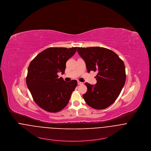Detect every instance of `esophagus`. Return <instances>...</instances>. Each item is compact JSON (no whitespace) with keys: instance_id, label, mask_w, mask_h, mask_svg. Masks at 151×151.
Wrapping results in <instances>:
<instances>
[{"instance_id":"obj_1","label":"esophagus","mask_w":151,"mask_h":151,"mask_svg":"<svg viewBox=\"0 0 151 151\" xmlns=\"http://www.w3.org/2000/svg\"><path fill=\"white\" fill-rule=\"evenodd\" d=\"M77 82H78V85H82V84H83V82H80V81H78Z\"/></svg>"}]
</instances>
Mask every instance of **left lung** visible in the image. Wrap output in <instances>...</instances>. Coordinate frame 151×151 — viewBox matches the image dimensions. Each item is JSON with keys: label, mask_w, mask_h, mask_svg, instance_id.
<instances>
[{"label": "left lung", "mask_w": 151, "mask_h": 151, "mask_svg": "<svg viewBox=\"0 0 151 151\" xmlns=\"http://www.w3.org/2000/svg\"><path fill=\"white\" fill-rule=\"evenodd\" d=\"M77 52L85 62L88 72H97L95 85L85 83L88 89L83 95L84 100L94 109L107 108L116 100L126 81L123 60L112 51L103 47H78Z\"/></svg>", "instance_id": "8db88e82"}]
</instances>
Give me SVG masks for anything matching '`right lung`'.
I'll list each match as a JSON object with an SVG mask.
<instances>
[{
    "instance_id": "1",
    "label": "right lung",
    "mask_w": 151,
    "mask_h": 151,
    "mask_svg": "<svg viewBox=\"0 0 151 151\" xmlns=\"http://www.w3.org/2000/svg\"><path fill=\"white\" fill-rule=\"evenodd\" d=\"M77 47H50L37 55L27 69V85L36 103L43 110L57 112L68 104L77 85L76 80L66 82L59 78L65 73L66 63Z\"/></svg>"
}]
</instances>
